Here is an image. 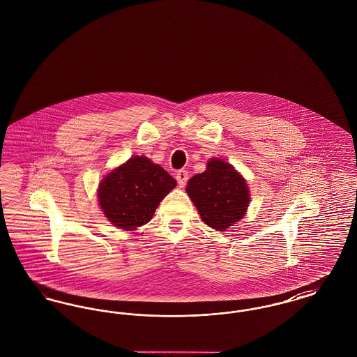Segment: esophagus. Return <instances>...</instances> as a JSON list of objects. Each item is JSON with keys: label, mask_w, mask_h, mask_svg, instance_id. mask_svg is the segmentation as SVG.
Segmentation results:
<instances>
[{"label": "esophagus", "mask_w": 357, "mask_h": 357, "mask_svg": "<svg viewBox=\"0 0 357 357\" xmlns=\"http://www.w3.org/2000/svg\"><path fill=\"white\" fill-rule=\"evenodd\" d=\"M175 178H176V182H178V185H179V186H185L187 183V181H188V171H178V172H176V175H175Z\"/></svg>", "instance_id": "1"}]
</instances>
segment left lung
Returning a JSON list of instances; mask_svg holds the SVG:
<instances>
[{
	"mask_svg": "<svg viewBox=\"0 0 357 357\" xmlns=\"http://www.w3.org/2000/svg\"><path fill=\"white\" fill-rule=\"evenodd\" d=\"M186 191L202 221L218 231L239 221L250 202L246 181L231 165L218 158L210 159L206 171L188 181Z\"/></svg>",
	"mask_w": 357,
	"mask_h": 357,
	"instance_id": "1",
	"label": "left lung"
}]
</instances>
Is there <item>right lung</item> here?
Here are the masks:
<instances>
[{"instance_id":"right-lung-1","label":"right lung","mask_w":357,"mask_h":357,"mask_svg":"<svg viewBox=\"0 0 357 357\" xmlns=\"http://www.w3.org/2000/svg\"><path fill=\"white\" fill-rule=\"evenodd\" d=\"M176 181L146 156H132L111 171L99 185L104 215L123 230H136L153 218L160 201Z\"/></svg>"}]
</instances>
